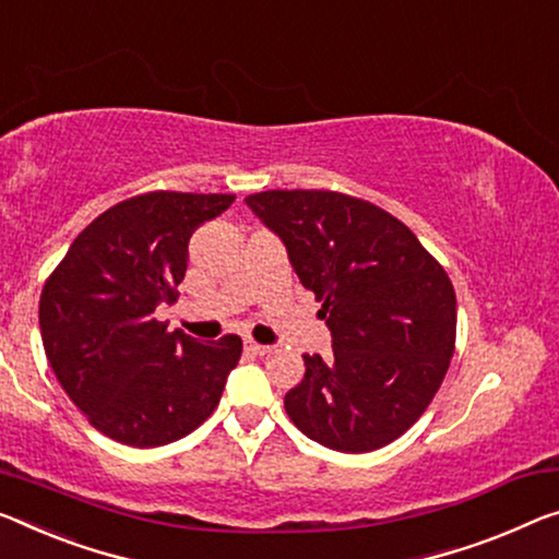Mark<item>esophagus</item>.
Listing matches in <instances>:
<instances>
[{
	"instance_id": "esophagus-1",
	"label": "esophagus",
	"mask_w": 559,
	"mask_h": 559,
	"mask_svg": "<svg viewBox=\"0 0 559 559\" xmlns=\"http://www.w3.org/2000/svg\"><path fill=\"white\" fill-rule=\"evenodd\" d=\"M245 349L247 352H252V355H260V357H264V355H270V352L274 349V347H270V345H257V342H245Z\"/></svg>"
}]
</instances>
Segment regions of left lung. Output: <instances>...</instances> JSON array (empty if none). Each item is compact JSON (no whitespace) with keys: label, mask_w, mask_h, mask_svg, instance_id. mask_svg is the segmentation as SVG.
<instances>
[{"label":"left lung","mask_w":559,"mask_h":559,"mask_svg":"<svg viewBox=\"0 0 559 559\" xmlns=\"http://www.w3.org/2000/svg\"><path fill=\"white\" fill-rule=\"evenodd\" d=\"M245 202L287 245L332 332V355H305V380L285 394L289 419L337 452L394 442L423 417L454 355L448 272L405 222L359 197L267 190Z\"/></svg>","instance_id":"1"}]
</instances>
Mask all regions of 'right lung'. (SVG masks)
Segmentation results:
<instances>
[{
  "mask_svg": "<svg viewBox=\"0 0 559 559\" xmlns=\"http://www.w3.org/2000/svg\"><path fill=\"white\" fill-rule=\"evenodd\" d=\"M235 194L144 192L90 222L49 274L39 330L62 390L94 429L130 448L190 435L219 405L242 340L197 342L154 317L175 302L187 245Z\"/></svg>",
  "mask_w": 559,
  "mask_h": 559,
  "instance_id": "obj_1",
  "label": "right lung"
}]
</instances>
